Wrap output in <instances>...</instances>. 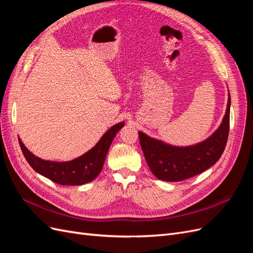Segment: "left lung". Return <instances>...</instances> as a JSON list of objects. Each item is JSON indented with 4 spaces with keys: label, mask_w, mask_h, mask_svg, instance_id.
<instances>
[{
    "label": "left lung",
    "mask_w": 253,
    "mask_h": 253,
    "mask_svg": "<svg viewBox=\"0 0 253 253\" xmlns=\"http://www.w3.org/2000/svg\"><path fill=\"white\" fill-rule=\"evenodd\" d=\"M230 94L223 122L208 139L191 147H173L138 132L145 160L158 179L181 181L216 164L225 150L230 122Z\"/></svg>",
    "instance_id": "8db88e82"
}]
</instances>
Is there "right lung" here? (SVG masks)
Returning a JSON list of instances; mask_svg holds the SVG:
<instances>
[{
    "mask_svg": "<svg viewBox=\"0 0 253 253\" xmlns=\"http://www.w3.org/2000/svg\"><path fill=\"white\" fill-rule=\"evenodd\" d=\"M124 126L125 122H119L112 126L93 149L71 162L57 163L41 159L29 152L20 138L19 143L23 155L36 172L59 185L80 186L94 180L101 172L105 156L108 154L114 137Z\"/></svg>",
    "mask_w": 253,
    "mask_h": 253,
    "instance_id": "1",
    "label": "right lung"
}]
</instances>
